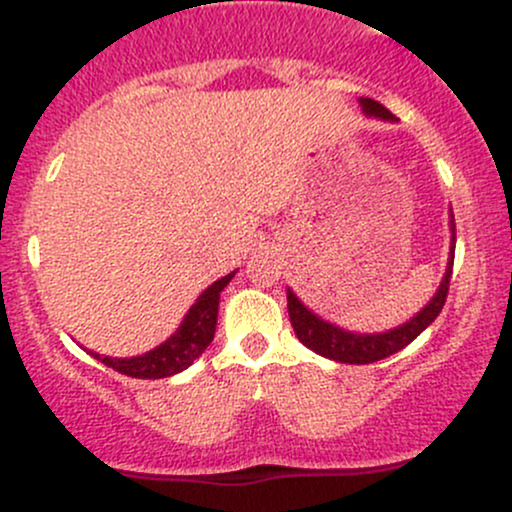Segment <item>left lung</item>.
<instances>
[{
	"instance_id": "left-lung-1",
	"label": "left lung",
	"mask_w": 512,
	"mask_h": 512,
	"mask_svg": "<svg viewBox=\"0 0 512 512\" xmlns=\"http://www.w3.org/2000/svg\"><path fill=\"white\" fill-rule=\"evenodd\" d=\"M361 108L366 115L380 117V120H392V113L380 105L373 98H361ZM450 228H452V243H455V219L450 214ZM452 262H455V250H450L448 257V269H445L443 281H440L436 296L431 298V303L426 305L421 313H416L409 322L395 327L390 332H380V334H354L346 332L342 327L330 325L322 317H317L315 313H310L305 305L298 301V296L291 289L286 291V298H289V317L296 337L313 349L315 354L332 358V361L339 363H373L380 361V358H387L397 351H402L404 346L414 342L421 332L436 320L440 310H443L445 298H448V289H450V276H452Z\"/></svg>"
}]
</instances>
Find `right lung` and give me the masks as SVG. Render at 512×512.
Masks as SVG:
<instances>
[{"instance_id":"right-lung-1","label":"right lung","mask_w":512,"mask_h":512,"mask_svg":"<svg viewBox=\"0 0 512 512\" xmlns=\"http://www.w3.org/2000/svg\"><path fill=\"white\" fill-rule=\"evenodd\" d=\"M236 276V272L226 274L223 279L214 281L197 303L187 310L185 320L175 330L173 337L156 349L146 351L142 356L132 358H110L101 354H91L93 358L105 363L108 368L117 370V373L129 375V378H142V380H156V378H170V375L180 373L192 361L204 354V349L211 344L216 332V317H219V298L221 291L226 289L228 281Z\"/></svg>"}]
</instances>
